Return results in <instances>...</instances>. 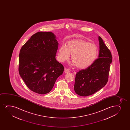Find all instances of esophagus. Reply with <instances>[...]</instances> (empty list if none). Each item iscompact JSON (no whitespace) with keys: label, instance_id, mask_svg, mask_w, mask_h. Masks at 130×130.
Here are the masks:
<instances>
[{"label":"esophagus","instance_id":"34e87169","mask_svg":"<svg viewBox=\"0 0 130 130\" xmlns=\"http://www.w3.org/2000/svg\"><path fill=\"white\" fill-rule=\"evenodd\" d=\"M64 73H69V72H70V70H69V69L66 68V69H64Z\"/></svg>","mask_w":130,"mask_h":130}]
</instances>
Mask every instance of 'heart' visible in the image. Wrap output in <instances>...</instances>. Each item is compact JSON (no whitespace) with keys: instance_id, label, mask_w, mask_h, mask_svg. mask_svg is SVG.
I'll return each instance as SVG.
<instances>
[{"instance_id":"1","label":"heart","mask_w":130,"mask_h":130,"mask_svg":"<svg viewBox=\"0 0 130 130\" xmlns=\"http://www.w3.org/2000/svg\"><path fill=\"white\" fill-rule=\"evenodd\" d=\"M72 55V65L86 69L94 62L98 55V49L94 44L82 40H71L62 45L58 50V58L61 62L69 59Z\"/></svg>"}]
</instances>
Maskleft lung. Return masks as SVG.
<instances>
[{"mask_svg":"<svg viewBox=\"0 0 130 130\" xmlns=\"http://www.w3.org/2000/svg\"><path fill=\"white\" fill-rule=\"evenodd\" d=\"M99 58L88 67L76 74L74 90L81 96L94 94L103 88L108 81L112 55L100 36H99Z\"/></svg>","mask_w":130,"mask_h":130,"instance_id":"left-lung-1","label":"left lung"}]
</instances>
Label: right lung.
<instances>
[{
  "mask_svg": "<svg viewBox=\"0 0 130 130\" xmlns=\"http://www.w3.org/2000/svg\"><path fill=\"white\" fill-rule=\"evenodd\" d=\"M58 46L54 33L40 31L21 48L19 72L32 91L41 94L49 92L62 74L64 68L55 58Z\"/></svg>",
  "mask_w": 130,
  "mask_h": 130,
  "instance_id": "right-lung-1",
  "label": "right lung"
}]
</instances>
